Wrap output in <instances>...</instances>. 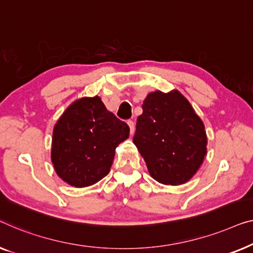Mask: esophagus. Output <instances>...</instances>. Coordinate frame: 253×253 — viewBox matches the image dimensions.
<instances>
[{"instance_id": "34e87169", "label": "esophagus", "mask_w": 253, "mask_h": 253, "mask_svg": "<svg viewBox=\"0 0 253 253\" xmlns=\"http://www.w3.org/2000/svg\"><path fill=\"white\" fill-rule=\"evenodd\" d=\"M128 126H129V133H130V135H133L134 134V130H135V125H134V123L131 122V120H128Z\"/></svg>"}]
</instances>
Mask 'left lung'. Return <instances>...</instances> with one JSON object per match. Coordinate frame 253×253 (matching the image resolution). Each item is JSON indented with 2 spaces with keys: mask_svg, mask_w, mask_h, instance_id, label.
<instances>
[{
  "mask_svg": "<svg viewBox=\"0 0 253 253\" xmlns=\"http://www.w3.org/2000/svg\"><path fill=\"white\" fill-rule=\"evenodd\" d=\"M142 109L133 142L150 175L170 186L188 182L208 154L204 123L176 89L149 92Z\"/></svg>",
  "mask_w": 253,
  "mask_h": 253,
  "instance_id": "1",
  "label": "left lung"
}]
</instances>
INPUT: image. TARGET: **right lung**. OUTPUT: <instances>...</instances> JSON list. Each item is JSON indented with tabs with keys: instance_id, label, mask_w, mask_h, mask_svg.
Returning <instances> with one entry per match:
<instances>
[{
	"instance_id": "obj_1",
	"label": "right lung",
	"mask_w": 253,
	"mask_h": 253,
	"mask_svg": "<svg viewBox=\"0 0 253 253\" xmlns=\"http://www.w3.org/2000/svg\"><path fill=\"white\" fill-rule=\"evenodd\" d=\"M129 137V127L103 104L99 96L67 106L52 130L51 163L64 182L92 186L111 169L116 148Z\"/></svg>"
}]
</instances>
